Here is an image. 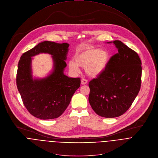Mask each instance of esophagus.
Returning <instances> with one entry per match:
<instances>
[{"label":"esophagus","mask_w":158,"mask_h":158,"mask_svg":"<svg viewBox=\"0 0 158 158\" xmlns=\"http://www.w3.org/2000/svg\"><path fill=\"white\" fill-rule=\"evenodd\" d=\"M87 83V80L86 79H82V80H81V84H82V85H85V84H86Z\"/></svg>","instance_id":"34e87169"}]
</instances>
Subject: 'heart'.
Segmentation results:
<instances>
[{
    "mask_svg": "<svg viewBox=\"0 0 158 158\" xmlns=\"http://www.w3.org/2000/svg\"><path fill=\"white\" fill-rule=\"evenodd\" d=\"M74 61H69V67L73 71L77 72L79 66L85 68L87 74L95 77L106 69L109 60L107 51L100 50L94 47H87L78 51L75 55Z\"/></svg>",
    "mask_w": 158,
    "mask_h": 158,
    "instance_id": "b5f03b06",
    "label": "heart"
}]
</instances>
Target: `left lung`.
I'll list each match as a JSON object with an SVG mask.
<instances>
[{"instance_id": "obj_1", "label": "left lung", "mask_w": 158, "mask_h": 158, "mask_svg": "<svg viewBox=\"0 0 158 158\" xmlns=\"http://www.w3.org/2000/svg\"><path fill=\"white\" fill-rule=\"evenodd\" d=\"M113 43L118 52L110 58L104 71L89 83L90 106L98 115L106 118L125 114L141 84V61L137 52L119 40Z\"/></svg>"}]
</instances>
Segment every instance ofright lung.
I'll use <instances>...</instances> for the list:
<instances>
[{
    "instance_id": "add662e5",
    "label": "right lung",
    "mask_w": 158,
    "mask_h": 158,
    "mask_svg": "<svg viewBox=\"0 0 158 158\" xmlns=\"http://www.w3.org/2000/svg\"><path fill=\"white\" fill-rule=\"evenodd\" d=\"M69 44L45 41L24 52L20 57L17 73V86L23 103L30 114L41 120L56 118L70 103L81 78L69 77L63 74ZM46 52L52 55L54 70L48 77L33 80L31 70V57Z\"/></svg>"
}]
</instances>
